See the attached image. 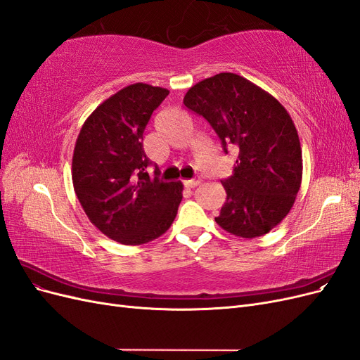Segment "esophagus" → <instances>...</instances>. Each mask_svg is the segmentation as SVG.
I'll use <instances>...</instances> for the list:
<instances>
[{
    "label": "esophagus",
    "instance_id": "esophagus-1",
    "mask_svg": "<svg viewBox=\"0 0 360 360\" xmlns=\"http://www.w3.org/2000/svg\"><path fill=\"white\" fill-rule=\"evenodd\" d=\"M200 183H201V179L200 177H195V179H191V180L184 181V186H186V188H195V186H198Z\"/></svg>",
    "mask_w": 360,
    "mask_h": 360
}]
</instances>
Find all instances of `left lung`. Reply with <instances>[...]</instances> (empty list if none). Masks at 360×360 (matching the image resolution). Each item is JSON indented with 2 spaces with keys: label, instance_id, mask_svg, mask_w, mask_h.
Returning a JSON list of instances; mask_svg holds the SVG:
<instances>
[{
  "label": "left lung",
  "instance_id": "1",
  "mask_svg": "<svg viewBox=\"0 0 360 360\" xmlns=\"http://www.w3.org/2000/svg\"><path fill=\"white\" fill-rule=\"evenodd\" d=\"M238 151L216 224L243 238L267 234L290 213L302 183L296 126L274 96L236 73H217L191 86L183 99Z\"/></svg>",
  "mask_w": 360,
  "mask_h": 360
}]
</instances>
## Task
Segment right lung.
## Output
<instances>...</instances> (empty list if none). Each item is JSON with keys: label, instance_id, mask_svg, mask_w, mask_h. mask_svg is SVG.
I'll list each match as a JSON object with an SVG mask.
<instances>
[{"label": "right lung", "instance_id": "obj_1", "mask_svg": "<svg viewBox=\"0 0 360 360\" xmlns=\"http://www.w3.org/2000/svg\"><path fill=\"white\" fill-rule=\"evenodd\" d=\"M167 89L136 82L96 108L76 139L72 180L94 226L122 245H143L165 233L181 202V181L150 177L143 134Z\"/></svg>", "mask_w": 360, "mask_h": 360}]
</instances>
